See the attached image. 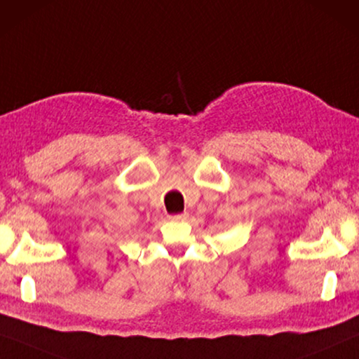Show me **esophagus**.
Listing matches in <instances>:
<instances>
[{
  "instance_id": "obj_1",
  "label": "esophagus",
  "mask_w": 359,
  "mask_h": 359,
  "mask_svg": "<svg viewBox=\"0 0 359 359\" xmlns=\"http://www.w3.org/2000/svg\"><path fill=\"white\" fill-rule=\"evenodd\" d=\"M187 218H189V213H177V215L169 216L170 221H185Z\"/></svg>"
}]
</instances>
